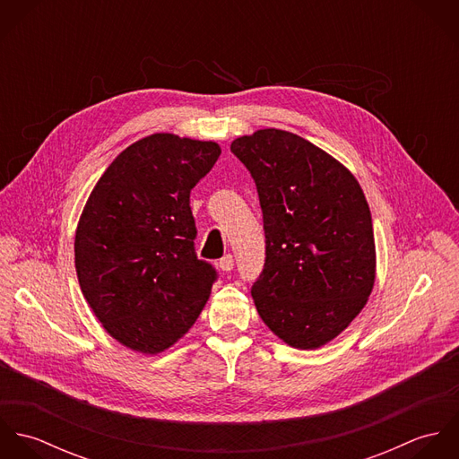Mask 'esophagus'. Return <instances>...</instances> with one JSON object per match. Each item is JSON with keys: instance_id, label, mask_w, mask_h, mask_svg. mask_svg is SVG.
I'll use <instances>...</instances> for the list:
<instances>
[{"instance_id": "34e87169", "label": "esophagus", "mask_w": 459, "mask_h": 459, "mask_svg": "<svg viewBox=\"0 0 459 459\" xmlns=\"http://www.w3.org/2000/svg\"><path fill=\"white\" fill-rule=\"evenodd\" d=\"M233 264H235L233 256H231V255H226V256L219 262V268H221L222 272H231V270H233Z\"/></svg>"}]
</instances>
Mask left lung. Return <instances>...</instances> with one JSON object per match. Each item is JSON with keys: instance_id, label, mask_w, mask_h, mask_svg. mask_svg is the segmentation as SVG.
<instances>
[{"instance_id": "left-lung-1", "label": "left lung", "mask_w": 459, "mask_h": 459, "mask_svg": "<svg viewBox=\"0 0 459 459\" xmlns=\"http://www.w3.org/2000/svg\"><path fill=\"white\" fill-rule=\"evenodd\" d=\"M263 212L266 258L251 295L263 324L291 348L316 350L368 304L377 277L366 196L337 159L279 129L237 137Z\"/></svg>"}]
</instances>
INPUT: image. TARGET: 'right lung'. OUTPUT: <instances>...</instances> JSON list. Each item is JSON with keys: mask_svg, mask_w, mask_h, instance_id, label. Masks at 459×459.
<instances>
[{"mask_svg": "<svg viewBox=\"0 0 459 459\" xmlns=\"http://www.w3.org/2000/svg\"><path fill=\"white\" fill-rule=\"evenodd\" d=\"M219 155L213 141L146 135L109 164L82 208L74 240L81 291L132 351L173 346L212 293L217 273L195 253L189 197Z\"/></svg>", "mask_w": 459, "mask_h": 459, "instance_id": "add662e5", "label": "right lung"}]
</instances>
